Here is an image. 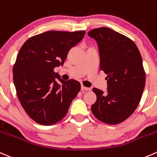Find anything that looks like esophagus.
<instances>
[{
	"mask_svg": "<svg viewBox=\"0 0 157 157\" xmlns=\"http://www.w3.org/2000/svg\"><path fill=\"white\" fill-rule=\"evenodd\" d=\"M81 90H82V92H86V91L90 90V88L85 87V86H81Z\"/></svg>",
	"mask_w": 157,
	"mask_h": 157,
	"instance_id": "esophagus-1",
	"label": "esophagus"
}]
</instances>
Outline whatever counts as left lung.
Returning <instances> with one entry per match:
<instances>
[{"label":"left lung","instance_id":"8db88e82","mask_svg":"<svg viewBox=\"0 0 157 157\" xmlns=\"http://www.w3.org/2000/svg\"><path fill=\"white\" fill-rule=\"evenodd\" d=\"M97 41L100 69L107 80V92L94 88L97 100L91 109L93 115L107 124H118L134 113L145 86V71L135 42L108 27L89 31Z\"/></svg>","mask_w":157,"mask_h":157}]
</instances>
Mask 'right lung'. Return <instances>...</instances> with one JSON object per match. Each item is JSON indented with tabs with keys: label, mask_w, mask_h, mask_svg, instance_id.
<instances>
[{
	"label": "right lung",
	"mask_w": 157,
	"mask_h": 157,
	"mask_svg": "<svg viewBox=\"0 0 157 157\" xmlns=\"http://www.w3.org/2000/svg\"><path fill=\"white\" fill-rule=\"evenodd\" d=\"M85 33L47 31L29 38L21 48L13 66V81L22 107L39 124L49 126L63 119L80 92V82L64 81L53 69L63 65L71 48Z\"/></svg>",
	"instance_id": "1"
}]
</instances>
